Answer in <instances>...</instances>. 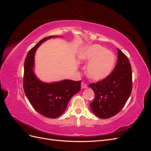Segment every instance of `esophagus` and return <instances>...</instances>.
<instances>
[{
    "label": "esophagus",
    "instance_id": "1",
    "mask_svg": "<svg viewBox=\"0 0 151 151\" xmlns=\"http://www.w3.org/2000/svg\"><path fill=\"white\" fill-rule=\"evenodd\" d=\"M88 88V85H87L86 84H85L84 83H83V82H82V83H81V88L82 89H86V88Z\"/></svg>",
    "mask_w": 151,
    "mask_h": 151
}]
</instances>
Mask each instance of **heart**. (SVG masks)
Masks as SVG:
<instances>
[{"instance_id": "1", "label": "heart", "mask_w": 151, "mask_h": 151, "mask_svg": "<svg viewBox=\"0 0 151 151\" xmlns=\"http://www.w3.org/2000/svg\"><path fill=\"white\" fill-rule=\"evenodd\" d=\"M83 60L89 62L86 67V75L89 79L100 81L110 75L115 65L114 53L99 45H92L83 49L81 54Z\"/></svg>"}]
</instances>
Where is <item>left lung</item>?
I'll list each match as a JSON object with an SVG mask.
<instances>
[{
	"label": "left lung",
	"instance_id": "8db88e82",
	"mask_svg": "<svg viewBox=\"0 0 151 151\" xmlns=\"http://www.w3.org/2000/svg\"><path fill=\"white\" fill-rule=\"evenodd\" d=\"M118 50L113 71L106 78L89 84L95 94L90 106L94 115L103 119L115 116L125 106L132 89L131 65L127 57Z\"/></svg>",
	"mask_w": 151,
	"mask_h": 151
}]
</instances>
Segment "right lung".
<instances>
[{"instance_id": "1", "label": "right lung", "mask_w": 151, "mask_h": 151, "mask_svg": "<svg viewBox=\"0 0 151 151\" xmlns=\"http://www.w3.org/2000/svg\"><path fill=\"white\" fill-rule=\"evenodd\" d=\"M57 36L45 37L32 48L26 57L23 78L24 93L35 110L50 118L60 116L65 111L70 98L81 89V81L63 80L53 83H45L35 76L34 57L41 44Z\"/></svg>"}]
</instances>
